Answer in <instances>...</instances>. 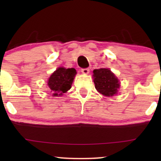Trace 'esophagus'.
<instances>
[{
    "label": "esophagus",
    "instance_id": "obj_1",
    "mask_svg": "<svg viewBox=\"0 0 161 161\" xmlns=\"http://www.w3.org/2000/svg\"><path fill=\"white\" fill-rule=\"evenodd\" d=\"M81 72L82 73V74L87 75V74H88V73H89V69H88V68H86V69H82Z\"/></svg>",
    "mask_w": 161,
    "mask_h": 161
}]
</instances>
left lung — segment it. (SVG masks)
<instances>
[{
	"instance_id": "8db88e82",
	"label": "left lung",
	"mask_w": 161,
	"mask_h": 161,
	"mask_svg": "<svg viewBox=\"0 0 161 161\" xmlns=\"http://www.w3.org/2000/svg\"><path fill=\"white\" fill-rule=\"evenodd\" d=\"M93 79L95 88L101 95L112 97L117 94L120 86L119 79L109 69H94Z\"/></svg>"
}]
</instances>
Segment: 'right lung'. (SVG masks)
Instances as JSON below:
<instances>
[{
    "label": "right lung",
    "mask_w": 161,
    "mask_h": 161,
    "mask_svg": "<svg viewBox=\"0 0 161 161\" xmlns=\"http://www.w3.org/2000/svg\"><path fill=\"white\" fill-rule=\"evenodd\" d=\"M75 75L76 70L74 68H57L47 81V86L53 97L62 96L63 94L69 90Z\"/></svg>",
    "instance_id": "1"
}]
</instances>
